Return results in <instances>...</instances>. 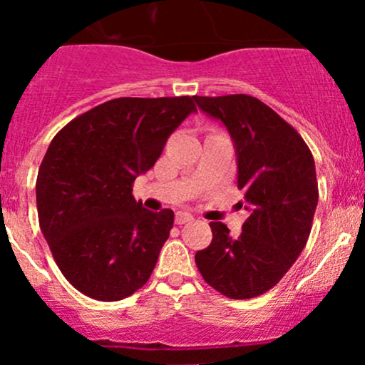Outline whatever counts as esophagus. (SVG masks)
I'll use <instances>...</instances> for the list:
<instances>
[{
  "instance_id": "1",
  "label": "esophagus",
  "mask_w": 365,
  "mask_h": 365,
  "mask_svg": "<svg viewBox=\"0 0 365 365\" xmlns=\"http://www.w3.org/2000/svg\"><path fill=\"white\" fill-rule=\"evenodd\" d=\"M194 220V216H192L190 213H187V211H178L175 216V223L176 225H183V223H189Z\"/></svg>"
}]
</instances>
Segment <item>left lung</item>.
I'll return each instance as SVG.
<instances>
[{
  "mask_svg": "<svg viewBox=\"0 0 365 365\" xmlns=\"http://www.w3.org/2000/svg\"><path fill=\"white\" fill-rule=\"evenodd\" d=\"M194 100L234 140L237 187L251 211L239 237L211 222L213 241L195 253V265L227 298H255L286 275L308 241L319 201L314 155L302 135L262 100L242 93Z\"/></svg>",
  "mask_w": 365,
  "mask_h": 365,
  "instance_id": "left-lung-1",
  "label": "left lung"
}]
</instances>
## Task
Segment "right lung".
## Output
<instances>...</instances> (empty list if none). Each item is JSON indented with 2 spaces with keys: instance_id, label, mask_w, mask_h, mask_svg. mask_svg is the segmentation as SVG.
<instances>
[{
  "instance_id": "1",
  "label": "right lung",
  "mask_w": 365,
  "mask_h": 365,
  "mask_svg": "<svg viewBox=\"0 0 365 365\" xmlns=\"http://www.w3.org/2000/svg\"><path fill=\"white\" fill-rule=\"evenodd\" d=\"M192 112L194 97L114 98L51 140L36 180L39 227L63 277L83 294L118 302L149 280L175 213L145 210L133 182Z\"/></svg>"
}]
</instances>
